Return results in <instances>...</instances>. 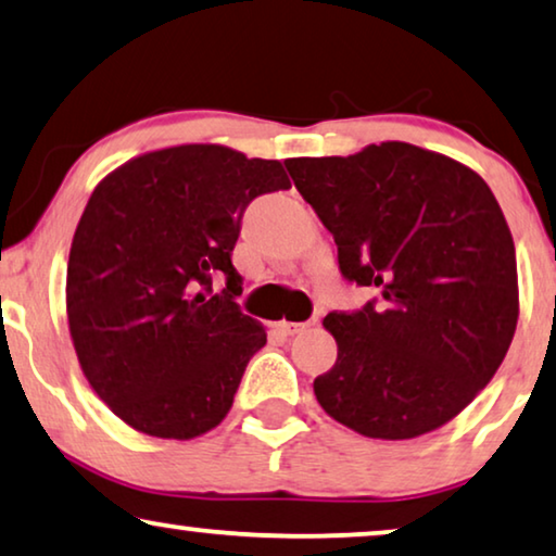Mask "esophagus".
<instances>
[{
  "label": "esophagus",
  "instance_id": "34e87169",
  "mask_svg": "<svg viewBox=\"0 0 556 556\" xmlns=\"http://www.w3.org/2000/svg\"><path fill=\"white\" fill-rule=\"evenodd\" d=\"M307 327H309V323H285V319L279 323V330L285 334H296V332L307 330Z\"/></svg>",
  "mask_w": 556,
  "mask_h": 556
}]
</instances>
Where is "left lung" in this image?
I'll use <instances>...</instances> for the list:
<instances>
[{"instance_id": "1", "label": "left lung", "mask_w": 556, "mask_h": 556, "mask_svg": "<svg viewBox=\"0 0 556 556\" xmlns=\"http://www.w3.org/2000/svg\"><path fill=\"white\" fill-rule=\"evenodd\" d=\"M380 304L330 312L338 359L315 378L325 413L365 438L408 441L458 416L504 363L519 277L504 211L473 168L403 140L285 161Z\"/></svg>"}]
</instances>
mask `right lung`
Listing matches in <instances>:
<instances>
[{
  "label": "right lung",
  "instance_id": "obj_1",
  "mask_svg": "<svg viewBox=\"0 0 556 556\" xmlns=\"http://www.w3.org/2000/svg\"><path fill=\"white\" fill-rule=\"evenodd\" d=\"M279 161L218 143L140 153L96 186L67 262V327L100 401L132 431L191 441L231 410L267 330L241 315V214L289 189ZM227 277L224 295L210 279Z\"/></svg>",
  "mask_w": 556,
  "mask_h": 556
}]
</instances>
